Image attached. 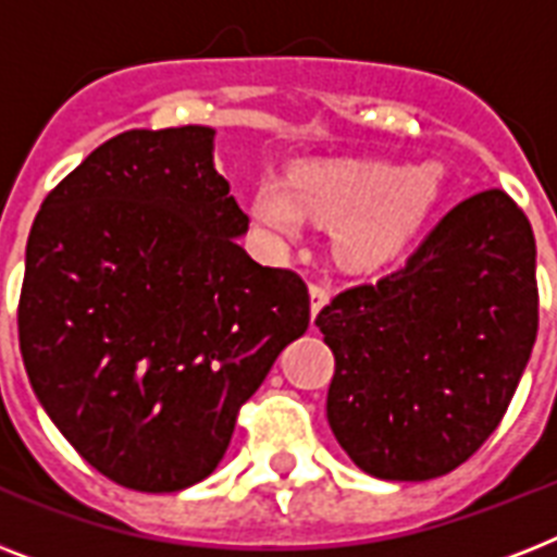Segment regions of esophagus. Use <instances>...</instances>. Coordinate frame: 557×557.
<instances>
[{
	"mask_svg": "<svg viewBox=\"0 0 557 557\" xmlns=\"http://www.w3.org/2000/svg\"><path fill=\"white\" fill-rule=\"evenodd\" d=\"M309 297H312V314H318L330 300V286L323 280H309Z\"/></svg>",
	"mask_w": 557,
	"mask_h": 557,
	"instance_id": "obj_1",
	"label": "esophagus"
}]
</instances>
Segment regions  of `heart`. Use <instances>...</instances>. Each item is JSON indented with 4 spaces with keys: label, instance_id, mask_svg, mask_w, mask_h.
<instances>
[{
    "label": "heart",
    "instance_id": "b5f03b06",
    "mask_svg": "<svg viewBox=\"0 0 557 557\" xmlns=\"http://www.w3.org/2000/svg\"><path fill=\"white\" fill-rule=\"evenodd\" d=\"M440 164L393 168L379 161H309L288 178H262L251 193L253 222L277 239L300 234L304 219L338 225L341 251L358 265L396 260L422 236L445 199Z\"/></svg>",
    "mask_w": 557,
    "mask_h": 557
}]
</instances>
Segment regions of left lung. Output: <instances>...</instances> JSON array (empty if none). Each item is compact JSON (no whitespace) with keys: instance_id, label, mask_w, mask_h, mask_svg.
Returning <instances> with one entry per match:
<instances>
[{"instance_id":"1","label":"left lung","mask_w":557,"mask_h":557,"mask_svg":"<svg viewBox=\"0 0 557 557\" xmlns=\"http://www.w3.org/2000/svg\"><path fill=\"white\" fill-rule=\"evenodd\" d=\"M335 356L326 419L361 471L433 480L500 424L537 335L535 234L506 190L474 193L401 269L314 318Z\"/></svg>"}]
</instances>
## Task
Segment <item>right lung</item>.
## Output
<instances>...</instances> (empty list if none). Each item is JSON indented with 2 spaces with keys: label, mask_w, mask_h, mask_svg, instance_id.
Returning <instances> with one entry per match:
<instances>
[{
  "label": "right lung",
  "mask_w": 557,
  "mask_h": 557,
  "mask_svg": "<svg viewBox=\"0 0 557 557\" xmlns=\"http://www.w3.org/2000/svg\"><path fill=\"white\" fill-rule=\"evenodd\" d=\"M213 129H129L30 225L20 349L51 422L133 492H182L225 457L239 407L309 326L300 274L253 262Z\"/></svg>",
  "instance_id": "add662e5"
}]
</instances>
